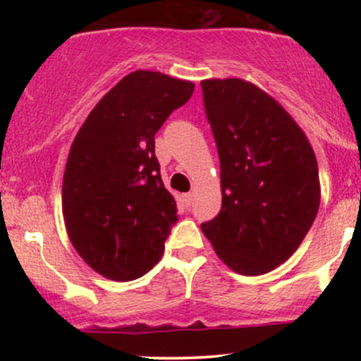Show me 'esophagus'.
Segmentation results:
<instances>
[{
    "label": "esophagus",
    "mask_w": 361,
    "mask_h": 361,
    "mask_svg": "<svg viewBox=\"0 0 361 361\" xmlns=\"http://www.w3.org/2000/svg\"><path fill=\"white\" fill-rule=\"evenodd\" d=\"M183 202H185L186 207L192 205V202H193V193H183Z\"/></svg>",
    "instance_id": "34e87169"
}]
</instances>
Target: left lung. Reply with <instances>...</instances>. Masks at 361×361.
Here are the masks:
<instances>
[{
  "instance_id": "obj_1",
  "label": "left lung",
  "mask_w": 361,
  "mask_h": 361,
  "mask_svg": "<svg viewBox=\"0 0 361 361\" xmlns=\"http://www.w3.org/2000/svg\"><path fill=\"white\" fill-rule=\"evenodd\" d=\"M202 90L222 190L221 212L202 233L231 270L263 275L297 251L316 219V154L299 123L259 86L214 78Z\"/></svg>"
}]
</instances>
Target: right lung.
I'll return each mask as SVG.
<instances>
[{"mask_svg":"<svg viewBox=\"0 0 361 361\" xmlns=\"http://www.w3.org/2000/svg\"><path fill=\"white\" fill-rule=\"evenodd\" d=\"M193 90L192 81L159 71L127 74L73 140L62 178L66 231L82 261L105 279L135 280L163 256L178 217L161 180L154 134Z\"/></svg>","mask_w":361,"mask_h":361,"instance_id":"obj_1","label":"right lung"}]
</instances>
